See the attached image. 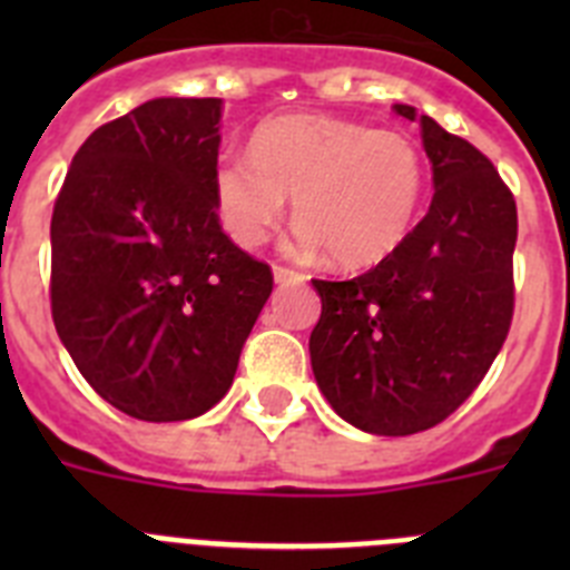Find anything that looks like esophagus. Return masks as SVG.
I'll return each instance as SVG.
<instances>
[{
	"label": "esophagus",
	"mask_w": 570,
	"mask_h": 570,
	"mask_svg": "<svg viewBox=\"0 0 570 570\" xmlns=\"http://www.w3.org/2000/svg\"><path fill=\"white\" fill-rule=\"evenodd\" d=\"M274 279L279 282V285H285V282H302V279H305V276H302L299 271H294V268L276 265V268H274Z\"/></svg>",
	"instance_id": "obj_1"
}]
</instances>
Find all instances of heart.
<instances>
[{
    "instance_id": "heart-1",
    "label": "heart",
    "mask_w": 570,
    "mask_h": 570,
    "mask_svg": "<svg viewBox=\"0 0 570 570\" xmlns=\"http://www.w3.org/2000/svg\"><path fill=\"white\" fill-rule=\"evenodd\" d=\"M247 154L216 156L210 188L223 228L256 248L279 225L288 196L305 248L340 268H367L400 248L425 196V156L402 130L328 114L268 119Z\"/></svg>"
}]
</instances>
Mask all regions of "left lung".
Masks as SVG:
<instances>
[{"label":"left lung","instance_id":"1","mask_svg":"<svg viewBox=\"0 0 570 570\" xmlns=\"http://www.w3.org/2000/svg\"><path fill=\"white\" fill-rule=\"evenodd\" d=\"M416 119L411 105H394ZM434 203L354 279H314L311 365L336 414L367 434L440 425L476 391L513 320L517 203L482 150L420 116Z\"/></svg>","mask_w":570,"mask_h":570}]
</instances>
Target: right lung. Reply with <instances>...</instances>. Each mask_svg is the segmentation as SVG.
<instances>
[{"mask_svg": "<svg viewBox=\"0 0 570 570\" xmlns=\"http://www.w3.org/2000/svg\"><path fill=\"white\" fill-rule=\"evenodd\" d=\"M223 99H150L70 163L50 219V314L88 385L145 422L228 394L274 291L219 225L210 174Z\"/></svg>", "mask_w": 570, "mask_h": 570, "instance_id": "1", "label": "right lung"}]
</instances>
